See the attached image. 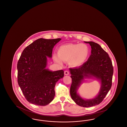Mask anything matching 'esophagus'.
I'll list each match as a JSON object with an SVG mask.
<instances>
[{"mask_svg": "<svg viewBox=\"0 0 127 127\" xmlns=\"http://www.w3.org/2000/svg\"><path fill=\"white\" fill-rule=\"evenodd\" d=\"M69 74V71H67V70H66V71H64V74H65V75H68Z\"/></svg>", "mask_w": 127, "mask_h": 127, "instance_id": "obj_1", "label": "esophagus"}]
</instances>
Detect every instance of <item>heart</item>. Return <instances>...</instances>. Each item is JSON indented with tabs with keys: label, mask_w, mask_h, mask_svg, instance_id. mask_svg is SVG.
Instances as JSON below:
<instances>
[{
	"label": "heart",
	"mask_w": 127,
	"mask_h": 127,
	"mask_svg": "<svg viewBox=\"0 0 127 127\" xmlns=\"http://www.w3.org/2000/svg\"><path fill=\"white\" fill-rule=\"evenodd\" d=\"M58 55L53 56L54 61L62 64V60L67 62L72 66H80L88 59L90 50L88 46L85 44H67L61 46L58 49Z\"/></svg>",
	"instance_id": "1"
}]
</instances>
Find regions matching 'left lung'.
<instances>
[{
    "label": "left lung",
    "instance_id": "obj_1",
    "mask_svg": "<svg viewBox=\"0 0 127 127\" xmlns=\"http://www.w3.org/2000/svg\"><path fill=\"white\" fill-rule=\"evenodd\" d=\"M91 54L88 60L78 67L70 68L72 83L70 89L71 98L83 107H90L101 102L112 86L113 67L109 54L97 43L90 41ZM93 76L101 80L102 86L99 95L94 99L84 100L76 94V90L84 78Z\"/></svg>",
    "mask_w": 127,
    "mask_h": 127
}]
</instances>
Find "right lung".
I'll return each instance as SVG.
<instances>
[{"label": "right lung", "instance_id": "add662e5", "mask_svg": "<svg viewBox=\"0 0 127 127\" xmlns=\"http://www.w3.org/2000/svg\"><path fill=\"white\" fill-rule=\"evenodd\" d=\"M61 38H39L23 50L18 62V82L26 99L38 106L51 102L55 86L64 77L63 70L51 71L45 68L47 57H52L54 46Z\"/></svg>", "mask_w": 127, "mask_h": 127}]
</instances>
